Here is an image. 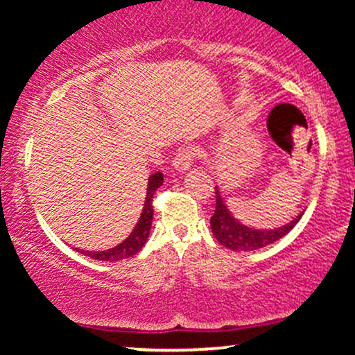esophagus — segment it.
I'll list each match as a JSON object with an SVG mask.
<instances>
[{
  "label": "esophagus",
  "instance_id": "34e87169",
  "mask_svg": "<svg viewBox=\"0 0 355 355\" xmlns=\"http://www.w3.org/2000/svg\"><path fill=\"white\" fill-rule=\"evenodd\" d=\"M193 150L191 148H180L173 158V168L178 172H187L193 164Z\"/></svg>",
  "mask_w": 355,
  "mask_h": 355
}]
</instances>
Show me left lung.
<instances>
[{
	"mask_svg": "<svg viewBox=\"0 0 355 355\" xmlns=\"http://www.w3.org/2000/svg\"><path fill=\"white\" fill-rule=\"evenodd\" d=\"M215 198H217V203H215V214L211 215L210 218L211 232H214L215 239H217L223 247L237 252L257 250V248L270 245V243L280 240L284 235H287L288 232L294 229L295 223L299 222L300 217L304 215V211H300L292 222H288L287 225L279 227V229L257 230L250 229V227L247 225H242L239 220L232 217L225 202L222 200V195H220L217 187H215Z\"/></svg>",
	"mask_w": 355,
	"mask_h": 355,
	"instance_id": "left-lung-1",
	"label": "left lung"
}]
</instances>
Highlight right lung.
I'll return each instance as SVG.
<instances>
[{"instance_id": "add662e5", "label": "right lung", "mask_w": 355, "mask_h": 355, "mask_svg": "<svg viewBox=\"0 0 355 355\" xmlns=\"http://www.w3.org/2000/svg\"><path fill=\"white\" fill-rule=\"evenodd\" d=\"M162 183H164V173L157 172L153 173L152 177L148 178V187H146V198L144 211H141V217L138 220V223L133 229L132 234L126 237L120 245L108 248V250L103 252H88L81 250V254H85L89 259L95 260H103V262H116V260L128 259V257H133L137 252L141 250V247L146 243V239L150 235V229H152V220H153V193L157 189H160Z\"/></svg>"}]
</instances>
